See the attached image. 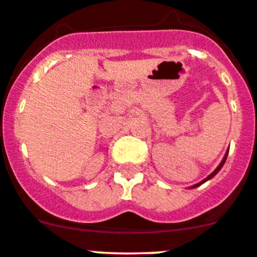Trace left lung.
Segmentation results:
<instances>
[{"label": "left lung", "mask_w": 257, "mask_h": 257, "mask_svg": "<svg viewBox=\"0 0 257 257\" xmlns=\"http://www.w3.org/2000/svg\"><path fill=\"white\" fill-rule=\"evenodd\" d=\"M227 154H228V151H227V152H226V156H225V157H223V159H222V162H221V163H220V166H218V167H217V168H216V169H215V171H213V172H212V173H211V174H210V176H208V177H207V178H205V179H203V181H202V182H200V183L195 184V186H193V188H195V187H198V186H200V184L205 183V182H206V181H208V179H211V178H212V177H215V176H216V174H217V173H218V172H220V169H221V168H222V166H223V164H225V162H226V158H227Z\"/></svg>", "instance_id": "1"}]
</instances>
